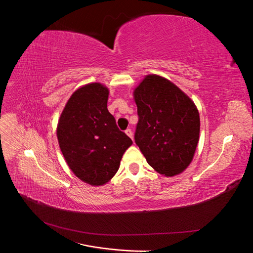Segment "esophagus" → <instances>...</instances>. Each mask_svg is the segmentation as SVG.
<instances>
[{
    "instance_id": "esophagus-1",
    "label": "esophagus",
    "mask_w": 253,
    "mask_h": 253,
    "mask_svg": "<svg viewBox=\"0 0 253 253\" xmlns=\"http://www.w3.org/2000/svg\"><path fill=\"white\" fill-rule=\"evenodd\" d=\"M126 134L128 137H131V138L133 139V132H132L131 128H126Z\"/></svg>"
}]
</instances>
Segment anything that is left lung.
Wrapping results in <instances>:
<instances>
[{
	"label": "left lung",
	"instance_id": "1",
	"mask_svg": "<svg viewBox=\"0 0 253 253\" xmlns=\"http://www.w3.org/2000/svg\"><path fill=\"white\" fill-rule=\"evenodd\" d=\"M138 122L135 142L158 173L174 176L192 162L200 138V114L181 89L149 75L134 91Z\"/></svg>",
	"mask_w": 253,
	"mask_h": 253
}]
</instances>
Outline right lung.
Masks as SVG:
<instances>
[{"mask_svg": "<svg viewBox=\"0 0 253 253\" xmlns=\"http://www.w3.org/2000/svg\"><path fill=\"white\" fill-rule=\"evenodd\" d=\"M109 89L100 83L77 89L61 114L57 136L68 167L91 186L108 182L133 143L108 110Z\"/></svg>", "mask_w": 253, "mask_h": 253, "instance_id": "add662e5", "label": "right lung"}]
</instances>
